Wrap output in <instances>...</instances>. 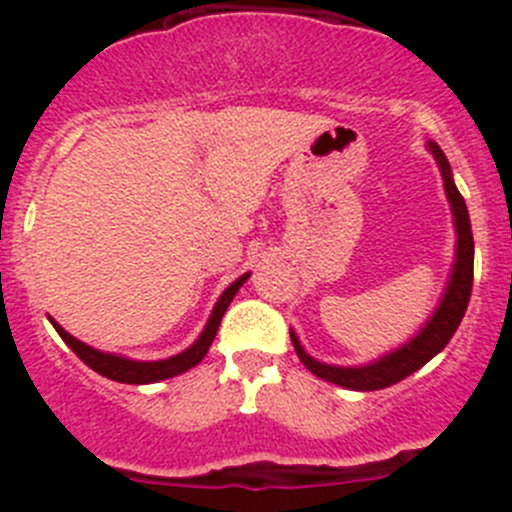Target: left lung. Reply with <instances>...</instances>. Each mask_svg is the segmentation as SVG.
<instances>
[{
  "label": "left lung",
  "instance_id": "left-lung-1",
  "mask_svg": "<svg viewBox=\"0 0 512 512\" xmlns=\"http://www.w3.org/2000/svg\"><path fill=\"white\" fill-rule=\"evenodd\" d=\"M428 151L436 158L438 170H441L443 188H446V198L451 203L453 213V227H456V257H453L451 275H448L446 289H443L441 299H438L436 309L431 317L426 319L421 329L404 342L401 347L391 349L389 354L379 356V359L369 361V364L359 366H337V364H324V361L314 359L304 352L302 342H299L297 332L289 327V337H292L294 352H297L299 361L312 371L319 379L329 381V384L344 386L352 391H376L386 389V386L404 381L414 371L421 369L423 364L433 359L456 334L458 324H461L463 314H466L468 299H471L473 287V232H471V218H468V208L463 195L458 193L456 183H453V170L448 158L443 156L441 148L436 143L428 141Z\"/></svg>",
  "mask_w": 512,
  "mask_h": 512
}]
</instances>
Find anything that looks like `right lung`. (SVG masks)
<instances>
[{
    "label": "right lung",
    "instance_id": "obj_1",
    "mask_svg": "<svg viewBox=\"0 0 512 512\" xmlns=\"http://www.w3.org/2000/svg\"><path fill=\"white\" fill-rule=\"evenodd\" d=\"M247 277H250V272H245L242 277H237V280L232 282V285L227 287L223 294H220V299L215 302L213 312H210V317H208V322H205L200 337L195 339V342L190 344L185 352L168 356V359L138 361V359H128V356H121V354L101 352V349H94V347H89V344L79 342L76 337H71V334L66 332V329L61 327L59 322H54L51 317H49V322L54 324V329L59 332V337L64 339L66 347H69L71 352L79 356V359L84 361L86 366H91L96 374L106 376V379H111V381H121V384H156V381L173 379V376H178V374H183V371L193 369V366H198L200 361L205 359V354H208L210 344H213V339H215V334H218L220 319H223L225 309L230 307L232 297L237 294V289L245 285Z\"/></svg>",
    "mask_w": 512,
    "mask_h": 512
}]
</instances>
